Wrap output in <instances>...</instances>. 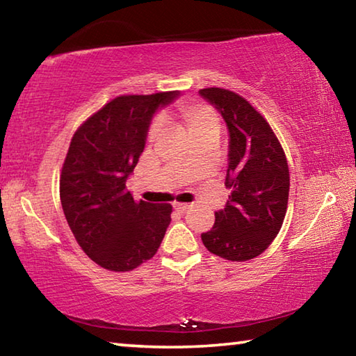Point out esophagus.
Segmentation results:
<instances>
[{"instance_id":"1","label":"esophagus","mask_w":356,"mask_h":356,"mask_svg":"<svg viewBox=\"0 0 356 356\" xmlns=\"http://www.w3.org/2000/svg\"><path fill=\"white\" fill-rule=\"evenodd\" d=\"M174 209H176L177 212L184 213V212H186V210L190 209V206H188V204H179V202H176V204H174Z\"/></svg>"}]
</instances>
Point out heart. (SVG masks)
I'll return each mask as SVG.
<instances>
[{"label":"heart","instance_id":"heart-1","mask_svg":"<svg viewBox=\"0 0 356 356\" xmlns=\"http://www.w3.org/2000/svg\"><path fill=\"white\" fill-rule=\"evenodd\" d=\"M176 118L185 125L188 134L193 136V140L209 130L220 129V119L216 113L206 104H197V102H180L174 108ZM160 134V124L154 122L150 125L147 140L154 141Z\"/></svg>","mask_w":356,"mask_h":356}]
</instances>
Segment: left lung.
Instances as JSON below:
<instances>
[{
  "label": "left lung",
  "instance_id": "1",
  "mask_svg": "<svg viewBox=\"0 0 356 356\" xmlns=\"http://www.w3.org/2000/svg\"><path fill=\"white\" fill-rule=\"evenodd\" d=\"M201 97L225 119L229 131L225 209L201 234L206 248L227 261H250L268 248L284 221L289 201L287 160L267 120L242 95L206 88Z\"/></svg>",
  "mask_w": 356,
  "mask_h": 356
}]
</instances>
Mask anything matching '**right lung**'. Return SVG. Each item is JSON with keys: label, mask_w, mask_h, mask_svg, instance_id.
Returning a JSON list of instances; mask_svg holds the SVG:
<instances>
[{"label": "right lung", "mask_w": 356, "mask_h": 356, "mask_svg": "<svg viewBox=\"0 0 356 356\" xmlns=\"http://www.w3.org/2000/svg\"><path fill=\"white\" fill-rule=\"evenodd\" d=\"M177 91L120 95L78 127L65 155L59 196L69 227L92 261L130 272L159 250L171 204L135 201L125 182L146 146L156 110Z\"/></svg>", "instance_id": "obj_1"}]
</instances>
